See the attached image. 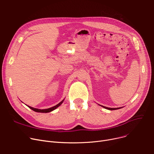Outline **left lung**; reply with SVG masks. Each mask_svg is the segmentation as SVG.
<instances>
[{"mask_svg": "<svg viewBox=\"0 0 154 154\" xmlns=\"http://www.w3.org/2000/svg\"><path fill=\"white\" fill-rule=\"evenodd\" d=\"M102 107L105 108V109H109V110H115V109H120L121 108H108V107H106V106H101Z\"/></svg>", "mask_w": 154, "mask_h": 154, "instance_id": "left-lung-1", "label": "left lung"}]
</instances>
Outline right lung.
<instances>
[{
    "label": "right lung",
    "mask_w": 154,
    "mask_h": 154,
    "mask_svg": "<svg viewBox=\"0 0 154 154\" xmlns=\"http://www.w3.org/2000/svg\"><path fill=\"white\" fill-rule=\"evenodd\" d=\"M64 101V100H63L62 101H60L59 103H58L57 105H56V106H53V107H51L50 108H48V109H37V108H34L33 107H31L29 106H28L30 109H32V110H33L34 111H36V112H51L53 110H54L56 108H57V107H59L61 104L63 103V102Z\"/></svg>",
    "instance_id": "add662e5"
}]
</instances>
